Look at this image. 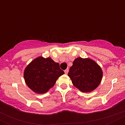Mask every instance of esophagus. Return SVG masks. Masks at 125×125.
<instances>
[{
  "label": "esophagus",
  "instance_id": "esophagus-1",
  "mask_svg": "<svg viewBox=\"0 0 125 125\" xmlns=\"http://www.w3.org/2000/svg\"><path fill=\"white\" fill-rule=\"evenodd\" d=\"M68 72H69V69H66L64 71V73H65V74H67Z\"/></svg>",
  "mask_w": 125,
  "mask_h": 125
}]
</instances>
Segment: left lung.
I'll use <instances>...</instances> for the list:
<instances>
[{"label": "left lung", "mask_w": 125, "mask_h": 125, "mask_svg": "<svg viewBox=\"0 0 125 125\" xmlns=\"http://www.w3.org/2000/svg\"><path fill=\"white\" fill-rule=\"evenodd\" d=\"M68 76L73 85L82 92H90L99 85L103 76L101 67L90 58L74 59Z\"/></svg>", "instance_id": "left-lung-1"}]
</instances>
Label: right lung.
I'll use <instances>...</instances> for the list:
<instances>
[{
    "label": "right lung",
    "instance_id": "1",
    "mask_svg": "<svg viewBox=\"0 0 125 125\" xmlns=\"http://www.w3.org/2000/svg\"><path fill=\"white\" fill-rule=\"evenodd\" d=\"M64 73L59 64L50 57L39 56L26 67L23 77L26 84L32 91L43 94L53 86L57 79Z\"/></svg>",
    "mask_w": 125,
    "mask_h": 125
}]
</instances>
